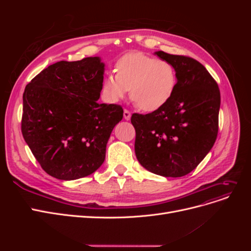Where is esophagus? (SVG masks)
Listing matches in <instances>:
<instances>
[{"mask_svg": "<svg viewBox=\"0 0 251 251\" xmlns=\"http://www.w3.org/2000/svg\"><path fill=\"white\" fill-rule=\"evenodd\" d=\"M124 117L126 120H130L131 119V112L127 111L126 109H125L124 111Z\"/></svg>", "mask_w": 251, "mask_h": 251, "instance_id": "esophagus-1", "label": "esophagus"}]
</instances>
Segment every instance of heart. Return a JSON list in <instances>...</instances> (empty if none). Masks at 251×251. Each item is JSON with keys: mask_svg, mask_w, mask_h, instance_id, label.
<instances>
[{"mask_svg": "<svg viewBox=\"0 0 251 251\" xmlns=\"http://www.w3.org/2000/svg\"><path fill=\"white\" fill-rule=\"evenodd\" d=\"M115 71L102 80V94L110 102L124 100L130 90L131 100L139 109L155 112L172 100L177 89L178 76L174 65L141 52L121 56Z\"/></svg>", "mask_w": 251, "mask_h": 251, "instance_id": "b5f03b06", "label": "heart"}]
</instances>
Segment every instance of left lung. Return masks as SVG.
<instances>
[{"instance_id": "obj_1", "label": "left lung", "mask_w": 251, "mask_h": 251, "mask_svg": "<svg viewBox=\"0 0 251 251\" xmlns=\"http://www.w3.org/2000/svg\"><path fill=\"white\" fill-rule=\"evenodd\" d=\"M177 71V89L163 108L135 113V154L151 173L182 177L195 170L217 139L221 96L218 83L198 60L155 52Z\"/></svg>"}]
</instances>
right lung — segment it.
I'll use <instances>...</instances> for the list:
<instances>
[{
	"label": "right lung",
	"instance_id": "1",
	"mask_svg": "<svg viewBox=\"0 0 251 251\" xmlns=\"http://www.w3.org/2000/svg\"><path fill=\"white\" fill-rule=\"evenodd\" d=\"M103 72L98 56L60 60L26 86L22 134L50 176L79 179L103 163L110 135L124 116L121 105L97 102Z\"/></svg>",
	"mask_w": 251,
	"mask_h": 251
}]
</instances>
